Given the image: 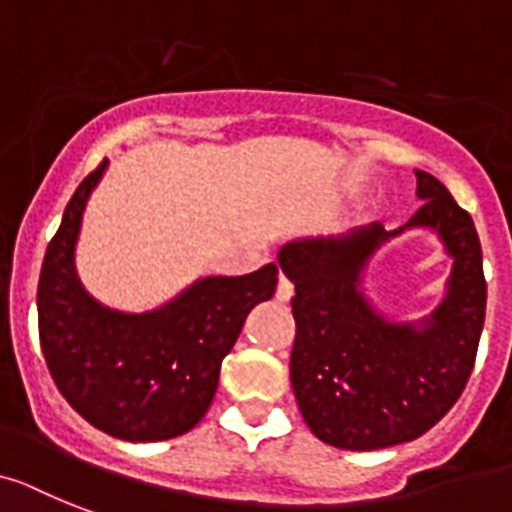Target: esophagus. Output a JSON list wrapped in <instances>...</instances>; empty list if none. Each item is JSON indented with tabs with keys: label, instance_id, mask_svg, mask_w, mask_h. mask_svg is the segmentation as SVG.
I'll return each instance as SVG.
<instances>
[{
	"label": "esophagus",
	"instance_id": "obj_1",
	"mask_svg": "<svg viewBox=\"0 0 512 512\" xmlns=\"http://www.w3.org/2000/svg\"><path fill=\"white\" fill-rule=\"evenodd\" d=\"M291 296H294V286H291V281L289 278H278V289H276V299L281 304H286V302H291Z\"/></svg>",
	"mask_w": 512,
	"mask_h": 512
}]
</instances>
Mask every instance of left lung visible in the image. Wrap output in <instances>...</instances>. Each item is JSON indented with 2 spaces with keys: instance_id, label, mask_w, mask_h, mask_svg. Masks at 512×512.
<instances>
[{
  "instance_id": "8db88e82",
  "label": "left lung",
  "mask_w": 512,
  "mask_h": 512,
  "mask_svg": "<svg viewBox=\"0 0 512 512\" xmlns=\"http://www.w3.org/2000/svg\"><path fill=\"white\" fill-rule=\"evenodd\" d=\"M422 208L406 226H359L338 239H299L278 252L294 283L291 388L317 440L377 450L422 437L453 409L474 369L487 281L474 221L432 174L416 169ZM416 230L441 239L454 268L429 316L398 321L366 294L376 252Z\"/></svg>"
}]
</instances>
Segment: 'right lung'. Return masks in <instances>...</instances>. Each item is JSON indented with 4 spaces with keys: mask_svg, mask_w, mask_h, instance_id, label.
I'll return each instance as SVG.
<instances>
[{
    "mask_svg": "<svg viewBox=\"0 0 512 512\" xmlns=\"http://www.w3.org/2000/svg\"><path fill=\"white\" fill-rule=\"evenodd\" d=\"M109 169L88 174L64 208L38 278V336L59 393L96 429L127 442L190 432L216 395L223 356L247 315L276 294L273 263L247 276H200L148 312L88 294L75 249L88 200Z\"/></svg>",
    "mask_w": 512,
    "mask_h": 512,
    "instance_id": "obj_1",
    "label": "right lung"
}]
</instances>
